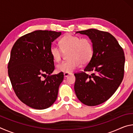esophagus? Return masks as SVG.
I'll return each instance as SVG.
<instances>
[{
	"label": "esophagus",
	"instance_id": "1",
	"mask_svg": "<svg viewBox=\"0 0 133 133\" xmlns=\"http://www.w3.org/2000/svg\"><path fill=\"white\" fill-rule=\"evenodd\" d=\"M71 75V73H64V77H67V76H69V75Z\"/></svg>",
	"mask_w": 133,
	"mask_h": 133
}]
</instances>
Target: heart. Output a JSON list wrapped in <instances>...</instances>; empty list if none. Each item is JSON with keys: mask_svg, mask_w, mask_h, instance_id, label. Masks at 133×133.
Here are the masks:
<instances>
[{"mask_svg": "<svg viewBox=\"0 0 133 133\" xmlns=\"http://www.w3.org/2000/svg\"><path fill=\"white\" fill-rule=\"evenodd\" d=\"M60 49L56 46H51L50 53L53 60L58 62L62 57L63 53H67V62L58 64L56 69L58 72L70 73L82 64H87L93 55L92 42L88 38L68 34L63 37L59 41Z\"/></svg>", "mask_w": 133, "mask_h": 133, "instance_id": "obj_1", "label": "heart"}]
</instances>
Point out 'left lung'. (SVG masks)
<instances>
[{
    "label": "left lung",
    "mask_w": 133,
    "mask_h": 133,
    "mask_svg": "<svg viewBox=\"0 0 133 133\" xmlns=\"http://www.w3.org/2000/svg\"><path fill=\"white\" fill-rule=\"evenodd\" d=\"M76 33L89 37L93 55L84 71L75 74V91L82 103L94 106L109 99L120 85L124 73V53L116 38L106 31L90 29ZM85 71L94 73L89 75Z\"/></svg>",
    "instance_id": "left-lung-1"
}]
</instances>
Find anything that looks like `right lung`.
<instances>
[{
    "label": "right lung",
    "mask_w": 133,
    "mask_h": 133,
    "mask_svg": "<svg viewBox=\"0 0 133 133\" xmlns=\"http://www.w3.org/2000/svg\"><path fill=\"white\" fill-rule=\"evenodd\" d=\"M61 34L36 30L17 39L11 50L8 75L13 89L19 100L33 109L49 108L57 97L64 75L61 72L51 75L55 66L50 49ZM47 75L44 80L41 79Z\"/></svg>",
    "instance_id": "obj_1"
}]
</instances>
